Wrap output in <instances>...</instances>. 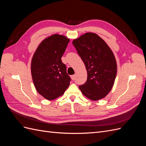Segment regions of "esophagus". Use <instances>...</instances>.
Returning a JSON list of instances; mask_svg holds the SVG:
<instances>
[{
	"instance_id": "esophagus-1",
	"label": "esophagus",
	"mask_w": 146,
	"mask_h": 146,
	"mask_svg": "<svg viewBox=\"0 0 146 146\" xmlns=\"http://www.w3.org/2000/svg\"><path fill=\"white\" fill-rule=\"evenodd\" d=\"M75 78H76V75H72V76H71V79L72 80H74Z\"/></svg>"
}]
</instances>
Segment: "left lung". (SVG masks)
Returning <instances> with one entry per match:
<instances>
[{
    "instance_id": "obj_1",
    "label": "left lung",
    "mask_w": 146,
    "mask_h": 146,
    "mask_svg": "<svg viewBox=\"0 0 146 146\" xmlns=\"http://www.w3.org/2000/svg\"><path fill=\"white\" fill-rule=\"evenodd\" d=\"M87 70V80L79 86L82 94L92 100L105 98L111 90L117 74L113 52L99 35L86 33L72 41Z\"/></svg>"
}]
</instances>
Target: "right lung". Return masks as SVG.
Wrapping results in <instances>:
<instances>
[{"label": "right lung", "mask_w": 146, "mask_h": 146, "mask_svg": "<svg viewBox=\"0 0 146 146\" xmlns=\"http://www.w3.org/2000/svg\"><path fill=\"white\" fill-rule=\"evenodd\" d=\"M63 35L54 34L39 44L31 61V73L38 93L47 100L62 96L69 87L70 78L61 57L69 42Z\"/></svg>", "instance_id": "add662e5"}]
</instances>
